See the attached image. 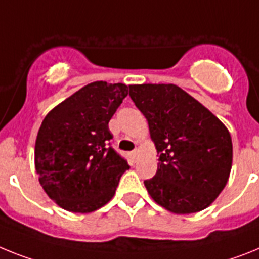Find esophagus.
Listing matches in <instances>:
<instances>
[{"label":"esophagus","mask_w":259,"mask_h":259,"mask_svg":"<svg viewBox=\"0 0 259 259\" xmlns=\"http://www.w3.org/2000/svg\"><path fill=\"white\" fill-rule=\"evenodd\" d=\"M130 155H132V158L136 160L137 158H138V155H140V151H138V150H134V151H132V154H130Z\"/></svg>","instance_id":"1"}]
</instances>
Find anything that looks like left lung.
I'll return each instance as SVG.
<instances>
[{"mask_svg": "<svg viewBox=\"0 0 259 259\" xmlns=\"http://www.w3.org/2000/svg\"><path fill=\"white\" fill-rule=\"evenodd\" d=\"M129 89L159 155L155 177L145 180L151 199L177 214L209 207L232 170L227 126L175 84H134Z\"/></svg>", "mask_w": 259, "mask_h": 259, "instance_id": "8db88e82", "label": "left lung"}]
</instances>
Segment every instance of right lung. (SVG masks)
Wrapping results in <instances>:
<instances>
[{
	"mask_svg": "<svg viewBox=\"0 0 259 259\" xmlns=\"http://www.w3.org/2000/svg\"><path fill=\"white\" fill-rule=\"evenodd\" d=\"M127 85L95 81L47 113L35 141L39 183L60 208L89 213L105 205L129 170L109 146L110 118L127 96Z\"/></svg>",
	"mask_w": 259,
	"mask_h": 259,
	"instance_id": "obj_1",
	"label": "right lung"
}]
</instances>
